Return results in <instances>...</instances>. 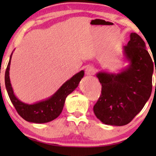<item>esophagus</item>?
Listing matches in <instances>:
<instances>
[{"label":"esophagus","mask_w":156,"mask_h":156,"mask_svg":"<svg viewBox=\"0 0 156 156\" xmlns=\"http://www.w3.org/2000/svg\"><path fill=\"white\" fill-rule=\"evenodd\" d=\"M95 72V69L94 67H92V66H88L87 67L86 69H85V73L87 76H90V75H93Z\"/></svg>","instance_id":"1"}]
</instances>
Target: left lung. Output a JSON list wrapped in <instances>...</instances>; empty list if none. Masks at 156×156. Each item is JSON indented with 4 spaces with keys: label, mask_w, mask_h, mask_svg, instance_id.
I'll return each instance as SVG.
<instances>
[{
    "label": "left lung",
    "mask_w": 156,
    "mask_h": 156,
    "mask_svg": "<svg viewBox=\"0 0 156 156\" xmlns=\"http://www.w3.org/2000/svg\"><path fill=\"white\" fill-rule=\"evenodd\" d=\"M123 54L130 64L120 73L97 74L101 84V94L93 109L97 119L107 125L121 126L131 122L152 91L153 62L138 34L131 33Z\"/></svg>",
    "instance_id": "8db88e82"
}]
</instances>
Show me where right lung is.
I'll return each mask as SVG.
<instances>
[{
	"mask_svg": "<svg viewBox=\"0 0 156 156\" xmlns=\"http://www.w3.org/2000/svg\"><path fill=\"white\" fill-rule=\"evenodd\" d=\"M12 54L5 70V84L10 101L17 112L25 121L32 123H48L57 119L62 112L66 98L78 87L80 80L84 76V72L82 70L74 74L49 99L33 104H25L15 96L10 84L9 70Z\"/></svg>",
	"mask_w": 156,
	"mask_h": 156,
	"instance_id": "obj_1",
	"label": "right lung"
}]
</instances>
